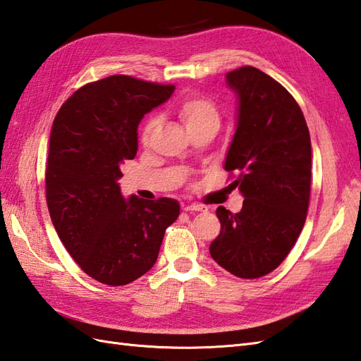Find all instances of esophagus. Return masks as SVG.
<instances>
[{"label":"esophagus","instance_id":"34e87169","mask_svg":"<svg viewBox=\"0 0 361 361\" xmlns=\"http://www.w3.org/2000/svg\"><path fill=\"white\" fill-rule=\"evenodd\" d=\"M183 211H186V212H203V211H206V207L201 206V204H183Z\"/></svg>","mask_w":361,"mask_h":361}]
</instances>
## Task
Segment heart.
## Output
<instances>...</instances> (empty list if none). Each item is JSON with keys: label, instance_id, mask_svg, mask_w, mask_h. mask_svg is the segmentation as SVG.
Listing matches in <instances>:
<instances>
[{"label": "heart", "instance_id": "1", "mask_svg": "<svg viewBox=\"0 0 361 361\" xmlns=\"http://www.w3.org/2000/svg\"><path fill=\"white\" fill-rule=\"evenodd\" d=\"M184 128L188 132H195L198 129L207 128V126H220V114L212 99L201 95H192L180 99L173 107ZM158 128V120L155 116H150L146 120L141 129V141L147 142L152 137V133Z\"/></svg>", "mask_w": 361, "mask_h": 361}]
</instances>
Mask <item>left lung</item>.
Returning <instances> with one entry per match:
<instances>
[{"instance_id": "1", "label": "left lung", "mask_w": 361, "mask_h": 361, "mask_svg": "<svg viewBox=\"0 0 361 361\" xmlns=\"http://www.w3.org/2000/svg\"><path fill=\"white\" fill-rule=\"evenodd\" d=\"M237 97L235 133L224 169L245 198L238 214L220 206L221 223L209 252L240 279L279 267L303 229L311 194L312 149L306 120L289 92L252 66L226 73Z\"/></svg>"}]
</instances>
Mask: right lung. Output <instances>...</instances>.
Segmentation results:
<instances>
[{
  "label": "right lung",
  "mask_w": 361,
  "mask_h": 361,
  "mask_svg": "<svg viewBox=\"0 0 361 361\" xmlns=\"http://www.w3.org/2000/svg\"><path fill=\"white\" fill-rule=\"evenodd\" d=\"M175 86L112 75L82 86L50 132L46 200L58 237L92 279L123 286L155 264L177 200L124 198L121 166L138 150V124Z\"/></svg>",
  "instance_id": "add662e5"
}]
</instances>
